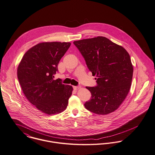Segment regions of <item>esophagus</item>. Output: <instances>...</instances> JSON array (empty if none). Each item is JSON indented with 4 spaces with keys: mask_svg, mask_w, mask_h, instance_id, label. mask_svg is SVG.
Returning <instances> with one entry per match:
<instances>
[{
    "mask_svg": "<svg viewBox=\"0 0 155 155\" xmlns=\"http://www.w3.org/2000/svg\"><path fill=\"white\" fill-rule=\"evenodd\" d=\"M73 88L74 90H78L81 88V86H73Z\"/></svg>",
    "mask_w": 155,
    "mask_h": 155,
    "instance_id": "1",
    "label": "esophagus"
}]
</instances>
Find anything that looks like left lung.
I'll use <instances>...</instances> for the list:
<instances>
[{"mask_svg": "<svg viewBox=\"0 0 155 155\" xmlns=\"http://www.w3.org/2000/svg\"><path fill=\"white\" fill-rule=\"evenodd\" d=\"M73 43L97 80V86L86 87L92 96L85 102V108L98 115L115 111L126 98L131 84L133 67L128 53L101 36Z\"/></svg>", "mask_w": 155, "mask_h": 155, "instance_id": "1", "label": "left lung"}]
</instances>
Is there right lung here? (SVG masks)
I'll return each mask as SVG.
<instances>
[{"label":"right lung","mask_w":155,"mask_h":155,"mask_svg":"<svg viewBox=\"0 0 155 155\" xmlns=\"http://www.w3.org/2000/svg\"><path fill=\"white\" fill-rule=\"evenodd\" d=\"M71 45L69 42L39 43L25 53L18 67V81L25 97L49 115L64 111L72 94L71 86L53 79L57 65Z\"/></svg>","instance_id":"obj_1"}]
</instances>
